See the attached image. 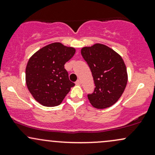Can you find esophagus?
<instances>
[{
	"label": "esophagus",
	"instance_id": "34e87169",
	"mask_svg": "<svg viewBox=\"0 0 155 155\" xmlns=\"http://www.w3.org/2000/svg\"><path fill=\"white\" fill-rule=\"evenodd\" d=\"M76 84H77V85H80V84H81V81H80L79 79H78L77 81H76Z\"/></svg>",
	"mask_w": 155,
	"mask_h": 155
}]
</instances>
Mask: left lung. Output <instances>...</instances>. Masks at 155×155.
Wrapping results in <instances>:
<instances>
[{
  "mask_svg": "<svg viewBox=\"0 0 155 155\" xmlns=\"http://www.w3.org/2000/svg\"><path fill=\"white\" fill-rule=\"evenodd\" d=\"M91 70L95 87L87 95L90 103L98 109L108 108L118 101L127 83V72L122 57L102 44L81 49Z\"/></svg>",
  "mask_w": 155,
  "mask_h": 155,
  "instance_id": "obj_1",
  "label": "left lung"
}]
</instances>
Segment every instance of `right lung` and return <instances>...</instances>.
I'll return each instance as SVG.
<instances>
[{"instance_id":"right-lung-1","label":"right lung","mask_w":155,"mask_h":155,"mask_svg":"<svg viewBox=\"0 0 155 155\" xmlns=\"http://www.w3.org/2000/svg\"><path fill=\"white\" fill-rule=\"evenodd\" d=\"M76 52L74 47L55 42L31 57L25 69L28 90L34 99L47 107L59 106L75 85L69 80L64 65Z\"/></svg>"}]
</instances>
